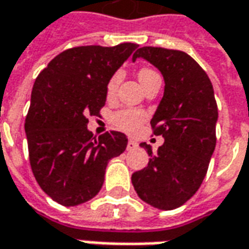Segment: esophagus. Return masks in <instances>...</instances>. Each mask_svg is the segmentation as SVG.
Listing matches in <instances>:
<instances>
[{
	"label": "esophagus",
	"mask_w": 249,
	"mask_h": 249,
	"mask_svg": "<svg viewBox=\"0 0 249 249\" xmlns=\"http://www.w3.org/2000/svg\"><path fill=\"white\" fill-rule=\"evenodd\" d=\"M137 148V142L133 140H129L128 141V145H126V149L128 151H133V149H136Z\"/></svg>",
	"instance_id": "esophagus-1"
}]
</instances>
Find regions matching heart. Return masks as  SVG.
<instances>
[{"instance_id":"b5f03b06","label":"heart","mask_w":249,"mask_h":249,"mask_svg":"<svg viewBox=\"0 0 249 249\" xmlns=\"http://www.w3.org/2000/svg\"><path fill=\"white\" fill-rule=\"evenodd\" d=\"M155 76H159V74H157L156 71H153L151 68L145 66V68H141L139 71V80H140L141 84H145L148 80H151L152 77ZM120 77H121L120 71H116L109 78L108 84H107V94L109 97L116 93V89H117V85L120 82ZM145 120L146 113L144 110H140V109H123V110H119V112L113 113L110 121L117 129L133 135L136 132H139L141 125Z\"/></svg>"}]
</instances>
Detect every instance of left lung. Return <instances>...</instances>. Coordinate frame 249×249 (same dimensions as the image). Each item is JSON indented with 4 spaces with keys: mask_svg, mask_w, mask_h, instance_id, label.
Here are the masks:
<instances>
[{
    "mask_svg": "<svg viewBox=\"0 0 249 249\" xmlns=\"http://www.w3.org/2000/svg\"><path fill=\"white\" fill-rule=\"evenodd\" d=\"M142 57L161 71L165 88L151 120L155 136H162L157 153L144 169L132 175L141 200L159 209L178 208L197 192L216 146L217 104L207 73L185 52L142 46L132 60Z\"/></svg>",
    "mask_w": 249,
    "mask_h": 249,
    "instance_id": "1",
    "label": "left lung"
}]
</instances>
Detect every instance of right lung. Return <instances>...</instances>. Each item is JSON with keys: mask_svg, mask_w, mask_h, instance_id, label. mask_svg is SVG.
Listing matches in <instances>:
<instances>
[{"mask_svg": "<svg viewBox=\"0 0 249 249\" xmlns=\"http://www.w3.org/2000/svg\"><path fill=\"white\" fill-rule=\"evenodd\" d=\"M137 44L76 46L61 52L36 78L25 120L29 161L41 189L65 207L93 198L105 168L128 139L117 130L93 136L88 116H98L109 78Z\"/></svg>", "mask_w": 249, "mask_h": 249, "instance_id": "obj_1", "label": "right lung"}]
</instances>
